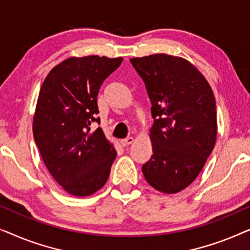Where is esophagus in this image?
I'll use <instances>...</instances> for the list:
<instances>
[{"label": "esophagus", "mask_w": 250, "mask_h": 250, "mask_svg": "<svg viewBox=\"0 0 250 250\" xmlns=\"http://www.w3.org/2000/svg\"><path fill=\"white\" fill-rule=\"evenodd\" d=\"M133 141H134V139H133V138H126L124 140H122L121 143H122L123 146H127L129 145H132Z\"/></svg>", "instance_id": "obj_1"}]
</instances>
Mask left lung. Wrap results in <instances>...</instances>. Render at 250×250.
Wrapping results in <instances>:
<instances>
[{
	"label": "left lung",
	"mask_w": 250,
	"mask_h": 250,
	"mask_svg": "<svg viewBox=\"0 0 250 250\" xmlns=\"http://www.w3.org/2000/svg\"><path fill=\"white\" fill-rule=\"evenodd\" d=\"M151 102L152 156L142 166L146 182L164 193H176L193 182L214 149L216 104L199 70L167 54L133 58Z\"/></svg>",
	"instance_id": "8db88e82"
}]
</instances>
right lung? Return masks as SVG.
<instances>
[{
  "label": "right lung",
  "mask_w": 250,
  "mask_h": 250,
  "mask_svg": "<svg viewBox=\"0 0 250 250\" xmlns=\"http://www.w3.org/2000/svg\"><path fill=\"white\" fill-rule=\"evenodd\" d=\"M123 58H69L50 71L37 100L33 134L54 180L76 197L97 192L107 182L116 150L97 117L102 83L121 66Z\"/></svg>",
  "instance_id": "1"
}]
</instances>
